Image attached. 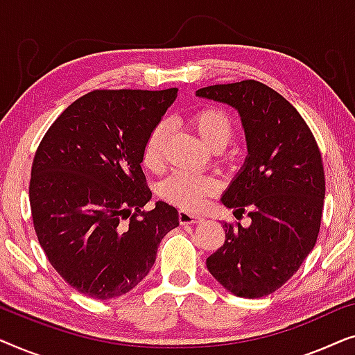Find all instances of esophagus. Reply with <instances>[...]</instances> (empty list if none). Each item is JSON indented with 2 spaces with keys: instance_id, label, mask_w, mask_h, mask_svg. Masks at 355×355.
Here are the masks:
<instances>
[{
  "instance_id": "34e87169",
  "label": "esophagus",
  "mask_w": 355,
  "mask_h": 355,
  "mask_svg": "<svg viewBox=\"0 0 355 355\" xmlns=\"http://www.w3.org/2000/svg\"><path fill=\"white\" fill-rule=\"evenodd\" d=\"M205 220V218L200 215H193V213L187 210H179V221L181 225H193V223H200Z\"/></svg>"
}]
</instances>
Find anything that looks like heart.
I'll list each match as a JSON object with an SVG mask.
<instances>
[{
    "instance_id": "1",
    "label": "heart",
    "mask_w": 355,
    "mask_h": 355,
    "mask_svg": "<svg viewBox=\"0 0 355 355\" xmlns=\"http://www.w3.org/2000/svg\"><path fill=\"white\" fill-rule=\"evenodd\" d=\"M192 128L200 135V139L211 150H221L231 142L234 135L232 121L216 108H202L191 118ZM168 124L159 121L150 130L144 144L142 162L150 171L158 173L164 166V147H166ZM220 189V182L207 174L174 173L164 179L159 186V196L169 203L186 208V210L198 211L203 208L208 198L215 196Z\"/></svg>"
}]
</instances>
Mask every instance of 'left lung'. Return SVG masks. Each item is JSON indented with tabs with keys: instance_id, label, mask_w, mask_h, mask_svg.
<instances>
[{
	"instance_id": "left-lung-1",
	"label": "left lung",
	"mask_w": 355,
	"mask_h": 355,
	"mask_svg": "<svg viewBox=\"0 0 355 355\" xmlns=\"http://www.w3.org/2000/svg\"><path fill=\"white\" fill-rule=\"evenodd\" d=\"M198 96L231 105L245 130L242 171L221 202L252 223H225L226 241L207 268L232 294L257 299L275 293L317 242L322 225L324 171L312 130L299 111L259 80L208 85Z\"/></svg>"
}]
</instances>
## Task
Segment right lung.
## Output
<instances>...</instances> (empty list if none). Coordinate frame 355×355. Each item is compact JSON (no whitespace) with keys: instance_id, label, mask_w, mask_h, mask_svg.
Wrapping results in <instances>:
<instances>
[{"instance_id":"obj_1","label":"right lung","mask_w":355,"mask_h":355,"mask_svg":"<svg viewBox=\"0 0 355 355\" xmlns=\"http://www.w3.org/2000/svg\"><path fill=\"white\" fill-rule=\"evenodd\" d=\"M178 89L94 90L58 116L38 145L28 186L38 242L67 284L94 299L134 289L179 226L152 198L142 169L145 139Z\"/></svg>"}]
</instances>
